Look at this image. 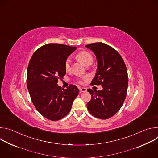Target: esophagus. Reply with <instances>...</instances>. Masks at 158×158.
<instances>
[{
	"mask_svg": "<svg viewBox=\"0 0 158 158\" xmlns=\"http://www.w3.org/2000/svg\"><path fill=\"white\" fill-rule=\"evenodd\" d=\"M79 89L80 93H84V92L87 91V89L84 87H79Z\"/></svg>",
	"mask_w": 158,
	"mask_h": 158,
	"instance_id": "1",
	"label": "esophagus"
}]
</instances>
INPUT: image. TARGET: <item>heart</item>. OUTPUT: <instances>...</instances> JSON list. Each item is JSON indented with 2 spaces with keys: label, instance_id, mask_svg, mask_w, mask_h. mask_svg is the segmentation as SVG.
Returning <instances> with one entry per match:
<instances>
[{
  "label": "heart",
  "instance_id": "1",
  "mask_svg": "<svg viewBox=\"0 0 158 158\" xmlns=\"http://www.w3.org/2000/svg\"><path fill=\"white\" fill-rule=\"evenodd\" d=\"M76 58L78 60H79L81 62H82L84 65L88 66L91 65L93 62V56L90 54L87 51H81L79 52ZM65 69L67 71H68L71 69V60L68 57L67 58L65 61ZM87 77H84V80H87ZM79 83H82V81H79Z\"/></svg>",
  "mask_w": 158,
  "mask_h": 158
}]
</instances>
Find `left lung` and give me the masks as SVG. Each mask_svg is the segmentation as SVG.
Returning <instances> with one entry per match:
<instances>
[{"mask_svg":"<svg viewBox=\"0 0 158 158\" xmlns=\"http://www.w3.org/2000/svg\"><path fill=\"white\" fill-rule=\"evenodd\" d=\"M96 56L98 68L91 85H101V91L88 89L91 99L89 112L101 119H107L119 111L126 97L128 76L126 64L119 52L102 42L86 45Z\"/></svg>","mask_w":158,"mask_h":158,"instance_id":"1","label":"left lung"}]
</instances>
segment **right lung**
<instances>
[{"label": "right lung", "mask_w": 158, "mask_h": 158, "mask_svg": "<svg viewBox=\"0 0 158 158\" xmlns=\"http://www.w3.org/2000/svg\"><path fill=\"white\" fill-rule=\"evenodd\" d=\"M76 47L48 44L33 54L27 67V86L31 100L39 113L51 121H58L70 112L79 94L70 84L66 89L57 85L66 74L65 61Z\"/></svg>", "instance_id": "add662e5"}]
</instances>
